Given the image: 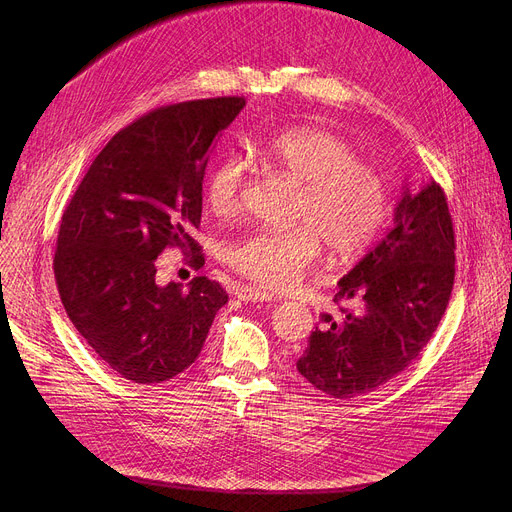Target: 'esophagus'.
Instances as JSON below:
<instances>
[{
    "mask_svg": "<svg viewBox=\"0 0 512 512\" xmlns=\"http://www.w3.org/2000/svg\"><path fill=\"white\" fill-rule=\"evenodd\" d=\"M235 296L243 302H275V296L269 294V291H263V289L251 287V285H239L235 289Z\"/></svg>",
    "mask_w": 512,
    "mask_h": 512,
    "instance_id": "esophagus-1",
    "label": "esophagus"
}]
</instances>
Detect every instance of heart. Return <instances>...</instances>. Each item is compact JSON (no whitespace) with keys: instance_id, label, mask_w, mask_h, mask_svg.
I'll return each instance as SVG.
<instances>
[{"instance_id":"obj_1","label":"heart","mask_w":512,"mask_h":512,"mask_svg":"<svg viewBox=\"0 0 512 512\" xmlns=\"http://www.w3.org/2000/svg\"><path fill=\"white\" fill-rule=\"evenodd\" d=\"M249 156L302 184L296 221L289 231H253L229 247L227 261L265 289L296 285L322 255L338 261L367 249L387 223L391 196L385 176L358 160L352 145L318 127H289L249 143ZM247 164L239 156L218 162L206 178V202L218 216L239 208Z\"/></svg>"}]
</instances>
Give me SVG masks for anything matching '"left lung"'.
Masks as SVG:
<instances>
[{
    "label": "left lung",
    "mask_w": 512,
    "mask_h": 512,
    "mask_svg": "<svg viewBox=\"0 0 512 512\" xmlns=\"http://www.w3.org/2000/svg\"><path fill=\"white\" fill-rule=\"evenodd\" d=\"M454 251L442 186H405L387 235L338 281L334 302H352L356 310L322 314L298 373L334 399L367 395L403 373L448 308Z\"/></svg>",
    "instance_id": "1"
}]
</instances>
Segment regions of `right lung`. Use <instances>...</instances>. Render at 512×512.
I'll return each mask as SVG.
<instances>
[{"label": "right lung", "mask_w": 512, "mask_h": 512, "mask_svg": "<svg viewBox=\"0 0 512 512\" xmlns=\"http://www.w3.org/2000/svg\"><path fill=\"white\" fill-rule=\"evenodd\" d=\"M245 107L216 97L160 107L111 137L70 198L58 231L54 277L62 306L101 360L123 379L168 381L198 358L216 312L218 281L156 283L166 247L192 251L202 180L218 135Z\"/></svg>", "instance_id": "obj_1"}]
</instances>
